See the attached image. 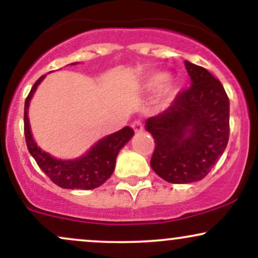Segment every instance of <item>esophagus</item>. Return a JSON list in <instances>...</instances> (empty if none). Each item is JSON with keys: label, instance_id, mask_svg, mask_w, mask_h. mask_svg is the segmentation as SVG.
Masks as SVG:
<instances>
[{"label": "esophagus", "instance_id": "esophagus-1", "mask_svg": "<svg viewBox=\"0 0 258 258\" xmlns=\"http://www.w3.org/2000/svg\"><path fill=\"white\" fill-rule=\"evenodd\" d=\"M132 128L135 130L136 132L143 131V122H142V121L139 120V119L135 120V121H133V122H132Z\"/></svg>", "mask_w": 258, "mask_h": 258}]
</instances>
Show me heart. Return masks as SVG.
Masks as SVG:
<instances>
[{
  "mask_svg": "<svg viewBox=\"0 0 258 258\" xmlns=\"http://www.w3.org/2000/svg\"><path fill=\"white\" fill-rule=\"evenodd\" d=\"M144 87L147 91H155L160 87V100L161 103L166 104L172 98L174 92V85L172 80L166 78V75L162 73H154L148 76L146 82H144Z\"/></svg>",
  "mask_w": 258,
  "mask_h": 258,
  "instance_id": "heart-1",
  "label": "heart"
}]
</instances>
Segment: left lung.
<instances>
[{
  "mask_svg": "<svg viewBox=\"0 0 258 258\" xmlns=\"http://www.w3.org/2000/svg\"><path fill=\"white\" fill-rule=\"evenodd\" d=\"M191 86L165 111L146 121L155 139L150 166L166 182L201 180L211 171L229 139V98L205 68L184 61Z\"/></svg>",
  "mask_w": 258,
  "mask_h": 258,
  "instance_id": "1",
  "label": "left lung"
}]
</instances>
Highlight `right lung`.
Listing matches in <instances>:
<instances>
[{
	"instance_id": "add662e5",
	"label": "right lung",
	"mask_w": 258,
	"mask_h": 258,
	"mask_svg": "<svg viewBox=\"0 0 258 258\" xmlns=\"http://www.w3.org/2000/svg\"><path fill=\"white\" fill-rule=\"evenodd\" d=\"M40 79L32 86L30 93L25 99L24 106V133L26 146L32 158L37 162L38 167L49 177L53 183L64 189H85L90 190L97 186H100L111 176L115 168V161L122 148L132 136L135 131L130 126L123 127L120 131L112 133L100 139L98 143L91 148L90 152L85 154L80 159L75 160H59L53 158L48 153L43 152L37 144L35 143L31 136L30 123H29L28 110L29 103L36 91L37 86L44 79Z\"/></svg>"
}]
</instances>
